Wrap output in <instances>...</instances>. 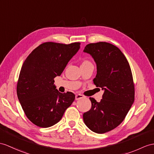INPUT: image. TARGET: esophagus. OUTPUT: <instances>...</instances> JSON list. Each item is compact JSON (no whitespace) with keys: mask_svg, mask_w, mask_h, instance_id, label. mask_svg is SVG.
Segmentation results:
<instances>
[{"mask_svg":"<svg viewBox=\"0 0 154 154\" xmlns=\"http://www.w3.org/2000/svg\"><path fill=\"white\" fill-rule=\"evenodd\" d=\"M84 96L82 95H80V94H77L76 95V97H75V99H76V100H80V99H82L84 98Z\"/></svg>","mask_w":154,"mask_h":154,"instance_id":"1","label":"esophagus"}]
</instances>
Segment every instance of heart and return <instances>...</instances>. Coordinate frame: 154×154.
I'll return each mask as SVG.
<instances>
[{
  "label": "heart",
  "mask_w": 154,
  "mask_h": 154,
  "mask_svg": "<svg viewBox=\"0 0 154 154\" xmlns=\"http://www.w3.org/2000/svg\"><path fill=\"white\" fill-rule=\"evenodd\" d=\"M87 62H88V61H84V63H87Z\"/></svg>",
  "instance_id": "heart-1"
}]
</instances>
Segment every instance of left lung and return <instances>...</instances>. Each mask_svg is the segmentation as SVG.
I'll return each mask as SVG.
<instances>
[{
    "mask_svg": "<svg viewBox=\"0 0 154 154\" xmlns=\"http://www.w3.org/2000/svg\"><path fill=\"white\" fill-rule=\"evenodd\" d=\"M84 52L97 65L93 82L104 91L100 102L90 98L91 108L83 114L85 124L93 132L106 133L125 119L134 100L133 76L128 61L118 48L110 43L89 44Z\"/></svg>",
    "mask_w": 154,
    "mask_h": 154,
    "instance_id": "obj_1",
    "label": "left lung"
}]
</instances>
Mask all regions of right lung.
<instances>
[{
    "instance_id": "right-lung-1",
    "label": "right lung",
    "mask_w": 154,
    "mask_h": 154,
    "mask_svg": "<svg viewBox=\"0 0 154 154\" xmlns=\"http://www.w3.org/2000/svg\"><path fill=\"white\" fill-rule=\"evenodd\" d=\"M80 48L79 42H45L25 60L17 84V95L28 119L46 128L58 123L74 100L72 92L60 93L54 84Z\"/></svg>"
}]
</instances>
